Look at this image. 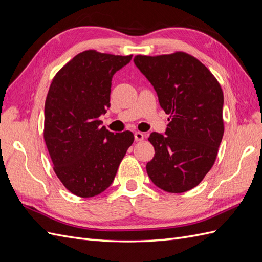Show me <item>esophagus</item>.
Instances as JSON below:
<instances>
[{
	"label": "esophagus",
	"instance_id": "esophagus-1",
	"mask_svg": "<svg viewBox=\"0 0 262 262\" xmlns=\"http://www.w3.org/2000/svg\"><path fill=\"white\" fill-rule=\"evenodd\" d=\"M134 139H136V141H137V142H138V141L144 140V134L142 133V132H140V131H138V132L134 133Z\"/></svg>",
	"mask_w": 262,
	"mask_h": 262
}]
</instances>
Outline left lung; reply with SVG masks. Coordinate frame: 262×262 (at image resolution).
Returning <instances> with one entry per match:
<instances>
[{"instance_id":"1","label":"left lung","mask_w":262,"mask_h":262,"mask_svg":"<svg viewBox=\"0 0 262 262\" xmlns=\"http://www.w3.org/2000/svg\"><path fill=\"white\" fill-rule=\"evenodd\" d=\"M133 61L171 118L165 134L152 132L148 138L155 155L146 164L147 175L164 191H188L216 160L224 134L223 91L209 69L186 52L139 54Z\"/></svg>"}]
</instances>
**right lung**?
Listing matches in <instances>:
<instances>
[{"label": "right lung", "instance_id": "add662e5", "mask_svg": "<svg viewBox=\"0 0 262 262\" xmlns=\"http://www.w3.org/2000/svg\"><path fill=\"white\" fill-rule=\"evenodd\" d=\"M131 59V54L86 50L69 61L51 82L43 139L55 175L77 196L105 191L134 141L132 132L114 134L99 120L110 107L114 74Z\"/></svg>", "mask_w": 262, "mask_h": 262}]
</instances>
